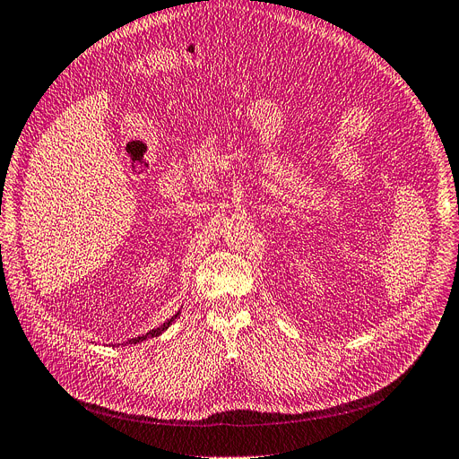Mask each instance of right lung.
<instances>
[{"mask_svg":"<svg viewBox=\"0 0 459 459\" xmlns=\"http://www.w3.org/2000/svg\"><path fill=\"white\" fill-rule=\"evenodd\" d=\"M181 312H178L176 316H173L171 319H168L166 323H162L160 326H157V329H152V331H149V333H145V334H142V336H138V338H133V340H128V342H123V343H117V345H126V343H140V342H145L147 338H155V336H160L166 329H168V326L173 323V321H176L178 319V316H179Z\"/></svg>","mask_w":459,"mask_h":459,"instance_id":"right-lung-1","label":"right lung"}]
</instances>
